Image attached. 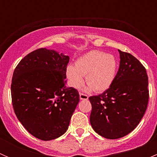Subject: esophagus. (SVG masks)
<instances>
[{"label":"esophagus","instance_id":"1","mask_svg":"<svg viewBox=\"0 0 157 157\" xmlns=\"http://www.w3.org/2000/svg\"><path fill=\"white\" fill-rule=\"evenodd\" d=\"M88 96L86 94H83V93H80V99L81 100H87L88 99Z\"/></svg>","mask_w":157,"mask_h":157}]
</instances>
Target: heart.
Wrapping results in <instances>:
<instances>
[{"label":"heart","mask_w":157,"mask_h":157,"mask_svg":"<svg viewBox=\"0 0 157 157\" xmlns=\"http://www.w3.org/2000/svg\"><path fill=\"white\" fill-rule=\"evenodd\" d=\"M117 62L114 56L99 51H92L80 57L75 67L70 64L66 76L70 86L79 88L83 85V77L89 85L87 90L102 93L110 87L116 74Z\"/></svg>","instance_id":"heart-1"}]
</instances>
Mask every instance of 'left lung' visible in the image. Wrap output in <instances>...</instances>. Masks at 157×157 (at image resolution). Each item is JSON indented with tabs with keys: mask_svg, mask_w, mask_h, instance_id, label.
I'll return each instance as SVG.
<instances>
[{
	"mask_svg": "<svg viewBox=\"0 0 157 157\" xmlns=\"http://www.w3.org/2000/svg\"><path fill=\"white\" fill-rule=\"evenodd\" d=\"M118 52L119 68L113 83L102 94L89 98L92 128L107 139L121 138L131 133L143 118L149 100L145 67L131 54Z\"/></svg>",
	"mask_w": 157,
	"mask_h": 157,
	"instance_id": "8db88e82",
	"label": "left lung"
}]
</instances>
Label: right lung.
Listing matches in <instances>:
<instances>
[{
	"label": "right lung",
	"mask_w": 157,
	"mask_h": 157,
	"mask_svg": "<svg viewBox=\"0 0 157 157\" xmlns=\"http://www.w3.org/2000/svg\"><path fill=\"white\" fill-rule=\"evenodd\" d=\"M70 57L39 48L25 56L14 70L11 83L13 107L26 131L38 139L51 140L67 131L80 101L77 90L67 87Z\"/></svg>",
	"instance_id": "1"
}]
</instances>
